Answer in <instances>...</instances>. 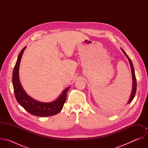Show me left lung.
I'll return each instance as SVG.
<instances>
[{"label":"left lung","instance_id":"left-lung-1","mask_svg":"<svg viewBox=\"0 0 148 148\" xmlns=\"http://www.w3.org/2000/svg\"><path fill=\"white\" fill-rule=\"evenodd\" d=\"M122 52L123 53V54L126 56V57L128 58L130 64L131 66V72H132V92H131V95L130 97V98L128 102V103H130L134 99V98L135 97V94H136V77H135V71H134V66L132 64V62L131 60L130 59V58L128 56V55L125 53V52L124 51V50L123 49H122Z\"/></svg>","mask_w":148,"mask_h":148}]
</instances>
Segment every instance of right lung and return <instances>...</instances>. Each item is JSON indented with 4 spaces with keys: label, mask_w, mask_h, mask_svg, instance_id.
I'll return each instance as SVG.
<instances>
[{
    "label": "right lung",
    "mask_w": 148,
    "mask_h": 148,
    "mask_svg": "<svg viewBox=\"0 0 148 148\" xmlns=\"http://www.w3.org/2000/svg\"><path fill=\"white\" fill-rule=\"evenodd\" d=\"M26 48V46L19 53L13 72L12 82L16 99L21 106L33 115L45 117L56 115L61 111L64 106L66 101L67 91L70 87L64 90L57 99L51 102H39L28 95L21 85L18 76L21 58Z\"/></svg>",
    "instance_id": "1"
}]
</instances>
